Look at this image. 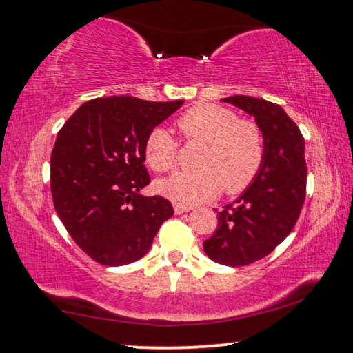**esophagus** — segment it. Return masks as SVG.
<instances>
[{"instance_id":"34e87169","label":"esophagus","mask_w":353,"mask_h":353,"mask_svg":"<svg viewBox=\"0 0 353 353\" xmlns=\"http://www.w3.org/2000/svg\"><path fill=\"white\" fill-rule=\"evenodd\" d=\"M173 210H175L176 214H181V213H186V211L191 210V207H186V205H181V203H175L173 205Z\"/></svg>"}]
</instances>
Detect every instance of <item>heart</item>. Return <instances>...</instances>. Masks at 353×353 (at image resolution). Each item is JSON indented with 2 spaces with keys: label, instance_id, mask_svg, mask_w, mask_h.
Wrapping results in <instances>:
<instances>
[{
  "label": "heart",
  "instance_id": "obj_1",
  "mask_svg": "<svg viewBox=\"0 0 353 353\" xmlns=\"http://www.w3.org/2000/svg\"><path fill=\"white\" fill-rule=\"evenodd\" d=\"M178 128L189 143L205 145L197 173L175 175L159 183V191L181 205L216 197L222 189L236 195L251 186L265 159L263 132L256 121L238 117L232 108L199 104L178 118ZM145 159L151 170L169 173L176 167L178 143L164 128L151 129L145 139Z\"/></svg>",
  "mask_w": 353,
  "mask_h": 353
}]
</instances>
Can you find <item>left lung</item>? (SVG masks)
Returning a JSON list of instances; mask_svg holds the SVG:
<instances>
[{"mask_svg":"<svg viewBox=\"0 0 353 353\" xmlns=\"http://www.w3.org/2000/svg\"><path fill=\"white\" fill-rule=\"evenodd\" d=\"M256 118L265 139L262 170L235 202L218 213V229L203 241L214 262L243 267L274 251L294 229L306 197L305 139L283 107L251 96L222 99Z\"/></svg>","mask_w":353,"mask_h":353,"instance_id":"left-lung-1","label":"left lung"}]
</instances>
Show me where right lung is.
Returning a JSON list of instances; mask_svg holds the SVG:
<instances>
[{
    "mask_svg": "<svg viewBox=\"0 0 353 353\" xmlns=\"http://www.w3.org/2000/svg\"><path fill=\"white\" fill-rule=\"evenodd\" d=\"M181 105L97 97L59 129L50 158L53 205L75 245L94 262L120 267L142 259L173 216L169 200L145 197L140 189L151 183L143 165L146 135Z\"/></svg>",
    "mask_w": 353,
    "mask_h": 353,
    "instance_id": "right-lung-1",
    "label": "right lung"
}]
</instances>
